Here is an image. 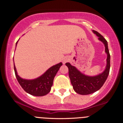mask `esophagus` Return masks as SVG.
I'll list each match as a JSON object with an SVG mask.
<instances>
[{
	"label": "esophagus",
	"instance_id": "esophagus-1",
	"mask_svg": "<svg viewBox=\"0 0 123 123\" xmlns=\"http://www.w3.org/2000/svg\"><path fill=\"white\" fill-rule=\"evenodd\" d=\"M67 61H68V59H67V58H64V59H63V60H62L63 64H65V63L67 62Z\"/></svg>",
	"mask_w": 123,
	"mask_h": 123
}]
</instances>
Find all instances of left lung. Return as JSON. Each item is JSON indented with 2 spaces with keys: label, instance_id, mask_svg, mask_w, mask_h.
I'll use <instances>...</instances> for the list:
<instances>
[{
  "label": "left lung",
  "instance_id": "8db88e82",
  "mask_svg": "<svg viewBox=\"0 0 123 123\" xmlns=\"http://www.w3.org/2000/svg\"><path fill=\"white\" fill-rule=\"evenodd\" d=\"M93 32L96 34L100 41L105 44V52L107 55V65L103 72L94 76H86L82 74L75 67L71 65L69 62L65 64L68 68L69 76L74 90L77 93L82 95L93 93L99 90L107 79L110 71V55L108 48L107 41L98 31L93 30Z\"/></svg>",
  "mask_w": 123,
  "mask_h": 123
}]
</instances>
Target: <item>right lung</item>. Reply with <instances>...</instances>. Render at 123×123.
I'll use <instances>...</instances> for the list:
<instances>
[{
    "label": "right lung",
    "mask_w": 123,
    "mask_h": 123,
    "mask_svg": "<svg viewBox=\"0 0 123 123\" xmlns=\"http://www.w3.org/2000/svg\"><path fill=\"white\" fill-rule=\"evenodd\" d=\"M17 44V42L16 45ZM62 65V63L60 62L52 66L41 76L33 80H27L20 78L17 75L14 64V69L18 83L27 93L35 96H43L46 95L50 92L54 77Z\"/></svg>",
    "instance_id": "1"
}]
</instances>
